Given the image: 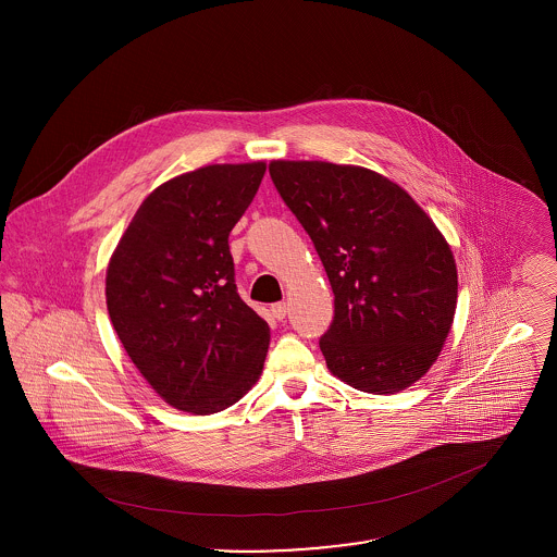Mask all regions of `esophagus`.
Instances as JSON below:
<instances>
[{
  "instance_id": "esophagus-1",
  "label": "esophagus",
  "mask_w": 557,
  "mask_h": 557,
  "mask_svg": "<svg viewBox=\"0 0 557 557\" xmlns=\"http://www.w3.org/2000/svg\"><path fill=\"white\" fill-rule=\"evenodd\" d=\"M270 311H272V318L283 321L285 315H287V305L285 302H276V305L270 307Z\"/></svg>"
}]
</instances>
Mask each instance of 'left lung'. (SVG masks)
<instances>
[{
  "mask_svg": "<svg viewBox=\"0 0 557 557\" xmlns=\"http://www.w3.org/2000/svg\"><path fill=\"white\" fill-rule=\"evenodd\" d=\"M270 177L311 236L334 294L319 338L332 375L395 395L437 360L457 309V265L426 212L388 177L351 164L274 160Z\"/></svg>",
  "mask_w": 557,
  "mask_h": 557,
  "instance_id": "1",
  "label": "left lung"
}]
</instances>
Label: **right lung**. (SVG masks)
<instances>
[{
    "label": "right lung",
    "instance_id": "add662e5",
    "mask_svg": "<svg viewBox=\"0 0 557 557\" xmlns=\"http://www.w3.org/2000/svg\"><path fill=\"white\" fill-rule=\"evenodd\" d=\"M263 173L265 162L208 164L160 184L111 255V323L175 409L216 413L261 375L270 327L239 298L230 234Z\"/></svg>",
    "mask_w": 557,
    "mask_h": 557
}]
</instances>
